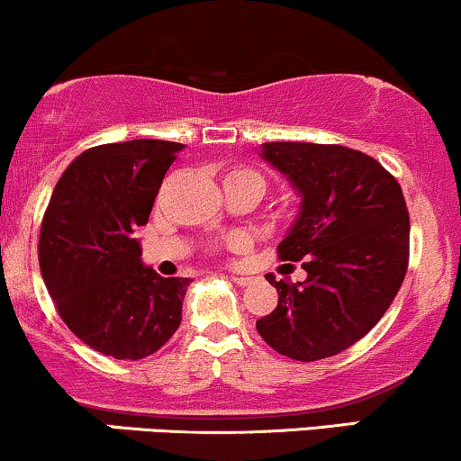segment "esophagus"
<instances>
[{
	"label": "esophagus",
	"instance_id": "1",
	"mask_svg": "<svg viewBox=\"0 0 461 461\" xmlns=\"http://www.w3.org/2000/svg\"><path fill=\"white\" fill-rule=\"evenodd\" d=\"M231 282L238 284V285H249L253 282L251 277H245V275H231Z\"/></svg>",
	"mask_w": 461,
	"mask_h": 461
}]
</instances>
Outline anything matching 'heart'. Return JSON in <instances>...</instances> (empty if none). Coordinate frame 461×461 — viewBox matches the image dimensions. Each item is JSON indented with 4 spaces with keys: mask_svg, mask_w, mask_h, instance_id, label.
<instances>
[{
    "mask_svg": "<svg viewBox=\"0 0 461 461\" xmlns=\"http://www.w3.org/2000/svg\"><path fill=\"white\" fill-rule=\"evenodd\" d=\"M227 184H230V186H251L264 193V188H267V177H264L258 168L247 167V164H236V167H231L230 171L225 173V186Z\"/></svg>",
    "mask_w": 461,
    "mask_h": 461,
    "instance_id": "obj_1",
    "label": "heart"
}]
</instances>
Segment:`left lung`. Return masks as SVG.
Instances as JSON below:
<instances>
[{"label": "left lung", "mask_w": 461, "mask_h": 461, "mask_svg": "<svg viewBox=\"0 0 461 461\" xmlns=\"http://www.w3.org/2000/svg\"><path fill=\"white\" fill-rule=\"evenodd\" d=\"M262 156L303 197L277 258L303 260L308 279L275 282L267 275L279 303L258 319V333L297 362L338 356L377 325L405 279L410 214L403 190L375 158L342 145L267 142Z\"/></svg>", "instance_id": "8db88e82"}]
</instances>
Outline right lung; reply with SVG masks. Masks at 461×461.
<instances>
[{
  "label": "right lung",
  "mask_w": 461,
  "mask_h": 461,
  "mask_svg": "<svg viewBox=\"0 0 461 461\" xmlns=\"http://www.w3.org/2000/svg\"><path fill=\"white\" fill-rule=\"evenodd\" d=\"M182 147L153 139L91 147L68 164L45 210L39 264L50 297L68 330L104 356H151L182 322L190 279L142 267L134 238Z\"/></svg>",
  "instance_id": "obj_1"
}]
</instances>
